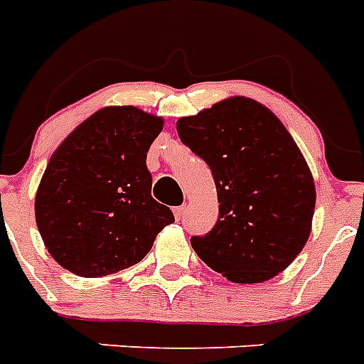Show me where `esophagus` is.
I'll return each mask as SVG.
<instances>
[{
  "label": "esophagus",
  "mask_w": 364,
  "mask_h": 364,
  "mask_svg": "<svg viewBox=\"0 0 364 364\" xmlns=\"http://www.w3.org/2000/svg\"><path fill=\"white\" fill-rule=\"evenodd\" d=\"M185 211H187V205H176V208H173V215H176L177 221H181L183 215H185Z\"/></svg>",
  "instance_id": "esophagus-1"
}]
</instances>
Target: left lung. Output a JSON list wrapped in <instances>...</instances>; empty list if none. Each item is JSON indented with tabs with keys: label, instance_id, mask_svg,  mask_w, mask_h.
Returning <instances> with one entry per match:
<instances>
[{
	"label": "left lung",
	"instance_id": "left-lung-1",
	"mask_svg": "<svg viewBox=\"0 0 364 364\" xmlns=\"http://www.w3.org/2000/svg\"><path fill=\"white\" fill-rule=\"evenodd\" d=\"M177 134L208 162L219 219L191 245L234 283H262L287 268L311 232L316 183L283 122L259 102L234 96L177 121Z\"/></svg>",
	"mask_w": 364,
	"mask_h": 364
}]
</instances>
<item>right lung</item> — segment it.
Here are the masks:
<instances>
[{
	"instance_id": "right-lung-1",
	"label": "right lung",
	"mask_w": 364,
	"mask_h": 364,
	"mask_svg": "<svg viewBox=\"0 0 364 364\" xmlns=\"http://www.w3.org/2000/svg\"><path fill=\"white\" fill-rule=\"evenodd\" d=\"M162 117L134 105L96 111L60 143L36 194V223L62 268L102 277L137 264L173 213L151 196L147 151Z\"/></svg>"
}]
</instances>
